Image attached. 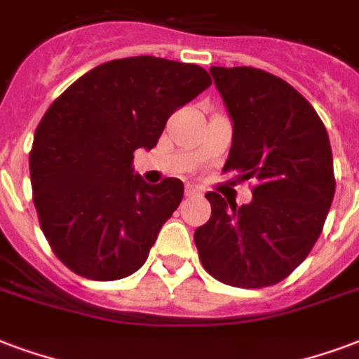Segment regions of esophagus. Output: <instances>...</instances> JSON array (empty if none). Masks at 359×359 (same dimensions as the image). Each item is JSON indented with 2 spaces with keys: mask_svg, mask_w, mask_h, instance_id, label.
Here are the masks:
<instances>
[{
  "mask_svg": "<svg viewBox=\"0 0 359 359\" xmlns=\"http://www.w3.org/2000/svg\"><path fill=\"white\" fill-rule=\"evenodd\" d=\"M198 195H201V191L195 189V187H191V185L185 187V196H198Z\"/></svg>",
  "mask_w": 359,
  "mask_h": 359,
  "instance_id": "34e87169",
  "label": "esophagus"
}]
</instances>
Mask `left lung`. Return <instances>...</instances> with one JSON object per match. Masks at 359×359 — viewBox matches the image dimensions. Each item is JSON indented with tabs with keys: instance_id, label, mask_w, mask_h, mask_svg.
I'll list each match as a JSON object with an SVG mask.
<instances>
[{
	"instance_id": "8db88e82",
	"label": "left lung",
	"mask_w": 359,
	"mask_h": 359,
	"mask_svg": "<svg viewBox=\"0 0 359 359\" xmlns=\"http://www.w3.org/2000/svg\"><path fill=\"white\" fill-rule=\"evenodd\" d=\"M233 121L223 172L253 180L236 206L210 191V219L195 231L202 266L223 284L257 290L297 269L322 233L335 195L327 130L314 107L257 67H210Z\"/></svg>"
}]
</instances>
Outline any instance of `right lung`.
Returning a JSON list of instances; mask_svg holds the SVG:
<instances>
[{
    "instance_id": "1",
    "label": "right lung",
    "mask_w": 359,
    "mask_h": 359,
    "mask_svg": "<svg viewBox=\"0 0 359 359\" xmlns=\"http://www.w3.org/2000/svg\"><path fill=\"white\" fill-rule=\"evenodd\" d=\"M212 85L195 64L130 56L75 81L50 104L29 151L39 225L64 265L109 282L144 265L183 198V183L149 185L132 168L172 113Z\"/></svg>"
}]
</instances>
